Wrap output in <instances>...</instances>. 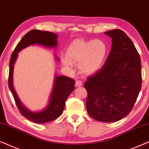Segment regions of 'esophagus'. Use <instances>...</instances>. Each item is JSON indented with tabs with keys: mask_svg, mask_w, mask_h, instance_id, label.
I'll return each mask as SVG.
<instances>
[{
	"mask_svg": "<svg viewBox=\"0 0 149 149\" xmlns=\"http://www.w3.org/2000/svg\"><path fill=\"white\" fill-rule=\"evenodd\" d=\"M76 86H82V82H81L80 80H77L76 82Z\"/></svg>",
	"mask_w": 149,
	"mask_h": 149,
	"instance_id": "34e87169",
	"label": "esophagus"
}]
</instances>
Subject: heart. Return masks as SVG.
Segmentation results:
<instances>
[{"label": "heart", "mask_w": 149, "mask_h": 149, "mask_svg": "<svg viewBox=\"0 0 149 149\" xmlns=\"http://www.w3.org/2000/svg\"><path fill=\"white\" fill-rule=\"evenodd\" d=\"M107 54L108 47L104 41L98 39L86 41L77 39L67 47L63 63L66 66H71L72 63H79L81 72L91 75L102 68Z\"/></svg>", "instance_id": "heart-1"}]
</instances>
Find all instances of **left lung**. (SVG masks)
Instances as JSON below:
<instances>
[{"label": "left lung", "instance_id": "1", "mask_svg": "<svg viewBox=\"0 0 149 149\" xmlns=\"http://www.w3.org/2000/svg\"><path fill=\"white\" fill-rule=\"evenodd\" d=\"M112 48L104 65L87 78L86 106L91 117L100 122H116L132 111L142 86L141 61L127 35L119 29L105 32Z\"/></svg>", "mask_w": 149, "mask_h": 149}]
</instances>
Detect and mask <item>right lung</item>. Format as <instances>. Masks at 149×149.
Segmentation results:
<instances>
[{
	"label": "right lung",
	"mask_w": 149,
	"mask_h": 149,
	"mask_svg": "<svg viewBox=\"0 0 149 149\" xmlns=\"http://www.w3.org/2000/svg\"><path fill=\"white\" fill-rule=\"evenodd\" d=\"M58 35L48 31L39 30H32L22 37L15 47L12 53L9 62V88L14 98L15 104L21 114L27 119L36 123H45L56 119L61 116L64 110L67 97L75 89V81L73 79L64 76H56L54 79V86L52 92L49 104L44 110L41 112H34L28 110L22 104L15 93L13 85V67L16 61L18 52L30 45H42L47 47H54L57 45ZM58 60V58H56Z\"/></svg>",
	"instance_id": "1"
}]
</instances>
